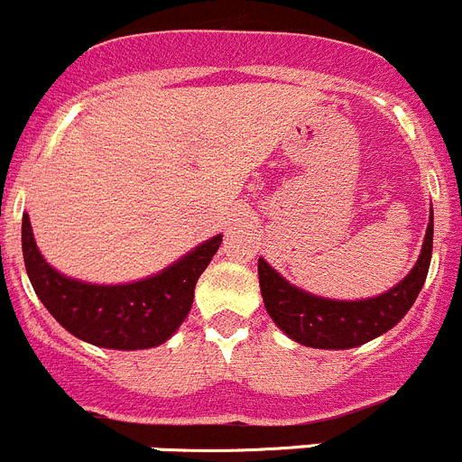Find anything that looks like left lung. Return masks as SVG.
Listing matches in <instances>:
<instances>
[{
    "mask_svg": "<svg viewBox=\"0 0 462 462\" xmlns=\"http://www.w3.org/2000/svg\"><path fill=\"white\" fill-rule=\"evenodd\" d=\"M430 253H433V211L417 264L389 292L361 301H331V299L313 297L290 285L260 257L257 273H260L262 299L273 322L297 343L319 350H347L389 331L412 309L430 267Z\"/></svg>",
    "mask_w": 462,
    "mask_h": 462,
    "instance_id": "left-lung-1",
    "label": "left lung"
}]
</instances>
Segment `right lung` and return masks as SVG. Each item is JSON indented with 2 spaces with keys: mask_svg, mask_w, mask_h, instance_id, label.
Here are the masks:
<instances>
[{
  "mask_svg": "<svg viewBox=\"0 0 462 462\" xmlns=\"http://www.w3.org/2000/svg\"><path fill=\"white\" fill-rule=\"evenodd\" d=\"M223 236L144 281L131 285H89L50 267L36 248L29 216H23V255L29 281L50 315L80 340L112 350H144L177 331L193 303L195 282L221 246Z\"/></svg>",
  "mask_w": 462,
  "mask_h": 462,
  "instance_id": "obj_1",
  "label": "right lung"
}]
</instances>
